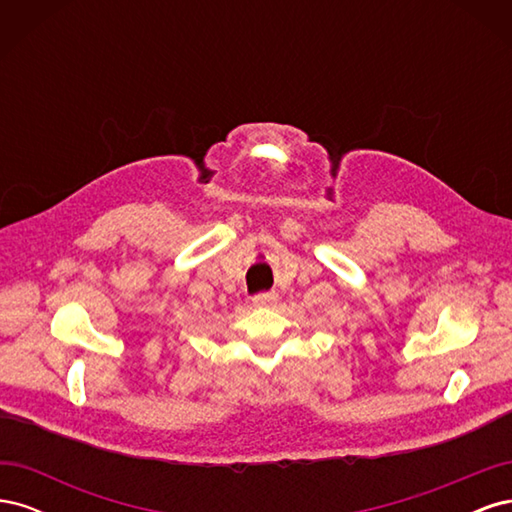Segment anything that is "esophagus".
I'll return each mask as SVG.
<instances>
[{
  "instance_id": "34e87169",
  "label": "esophagus",
  "mask_w": 512,
  "mask_h": 512,
  "mask_svg": "<svg viewBox=\"0 0 512 512\" xmlns=\"http://www.w3.org/2000/svg\"><path fill=\"white\" fill-rule=\"evenodd\" d=\"M252 301L256 307H273L277 303V294L275 292H260Z\"/></svg>"
}]
</instances>
